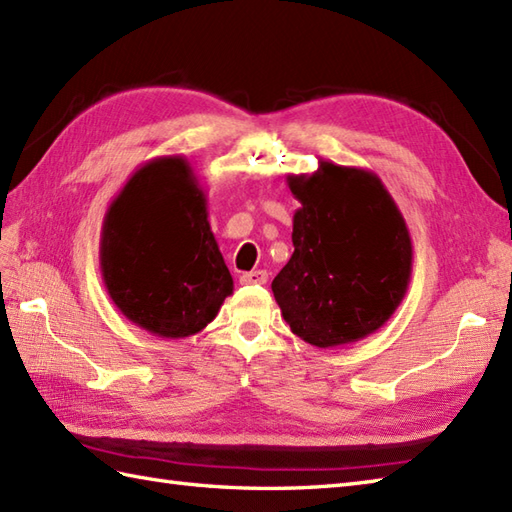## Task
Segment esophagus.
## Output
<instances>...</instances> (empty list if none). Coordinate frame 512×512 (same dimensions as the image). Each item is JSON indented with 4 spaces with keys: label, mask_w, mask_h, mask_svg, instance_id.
Returning a JSON list of instances; mask_svg holds the SVG:
<instances>
[{
    "label": "esophagus",
    "mask_w": 512,
    "mask_h": 512,
    "mask_svg": "<svg viewBox=\"0 0 512 512\" xmlns=\"http://www.w3.org/2000/svg\"><path fill=\"white\" fill-rule=\"evenodd\" d=\"M240 281L244 285H264L268 281V272L266 270H251V272H244L240 277Z\"/></svg>",
    "instance_id": "34e87169"
}]
</instances>
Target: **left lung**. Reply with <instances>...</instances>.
Returning a JSON list of instances; mask_svg holds the SVG:
<instances>
[{
    "mask_svg": "<svg viewBox=\"0 0 512 512\" xmlns=\"http://www.w3.org/2000/svg\"><path fill=\"white\" fill-rule=\"evenodd\" d=\"M294 253L272 281L292 334L318 349L375 334L395 314L412 275V240L382 178L318 161L290 174Z\"/></svg>",
    "mask_w": 512,
    "mask_h": 512,
    "instance_id": "left-lung-1",
    "label": "left lung"
}]
</instances>
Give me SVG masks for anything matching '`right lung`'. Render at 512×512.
Instances as JSON below:
<instances>
[{"label":"right lung","mask_w":512,"mask_h":512,"mask_svg":"<svg viewBox=\"0 0 512 512\" xmlns=\"http://www.w3.org/2000/svg\"><path fill=\"white\" fill-rule=\"evenodd\" d=\"M207 196L185 157L141 165L106 209L102 279L130 323L159 338L205 329L233 294L211 233Z\"/></svg>","instance_id":"obj_1"}]
</instances>
